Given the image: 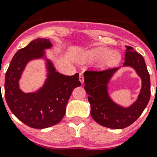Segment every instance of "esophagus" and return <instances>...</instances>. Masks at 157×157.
<instances>
[{
  "label": "esophagus",
  "instance_id": "obj_1",
  "mask_svg": "<svg viewBox=\"0 0 157 157\" xmlns=\"http://www.w3.org/2000/svg\"><path fill=\"white\" fill-rule=\"evenodd\" d=\"M78 78H79V81L81 82V83L82 84L83 82H84V76H83V75L82 74V73H80L79 74V77H78Z\"/></svg>",
  "mask_w": 157,
  "mask_h": 157
}]
</instances>
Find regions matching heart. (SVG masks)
<instances>
[{
    "label": "heart",
    "instance_id": "obj_1",
    "mask_svg": "<svg viewBox=\"0 0 157 157\" xmlns=\"http://www.w3.org/2000/svg\"><path fill=\"white\" fill-rule=\"evenodd\" d=\"M87 56L90 59H102L106 57L105 64L107 66L112 67L117 64L120 60V54L117 52H112L110 49L105 47H99L89 51Z\"/></svg>",
    "mask_w": 157,
    "mask_h": 157
}]
</instances>
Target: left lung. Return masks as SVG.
<instances>
[{
	"instance_id": "8db88e82",
	"label": "left lung",
	"mask_w": 157,
	"mask_h": 157,
	"mask_svg": "<svg viewBox=\"0 0 157 157\" xmlns=\"http://www.w3.org/2000/svg\"><path fill=\"white\" fill-rule=\"evenodd\" d=\"M126 48L123 66L132 67L142 81L138 100L129 108L116 105L108 94V83L118 68L84 72V88L90 104L91 116L100 125L108 128L123 129L131 125L141 116L150 99V78L145 59L133 47L126 45Z\"/></svg>"
}]
</instances>
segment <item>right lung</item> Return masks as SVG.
I'll use <instances>...</instances> for the list:
<instances>
[{
    "mask_svg": "<svg viewBox=\"0 0 157 157\" xmlns=\"http://www.w3.org/2000/svg\"><path fill=\"white\" fill-rule=\"evenodd\" d=\"M51 46L49 39L32 41L14 55L5 75V97L9 109L20 121L32 128H47L61 121L72 91L81 86L78 73L71 76L59 74L47 59L48 75L42 88L32 94L20 90L19 80L26 64L31 59L42 57L43 51Z\"/></svg>",
    "mask_w": 157,
    "mask_h": 157,
    "instance_id": "right-lung-1",
    "label": "right lung"
}]
</instances>
